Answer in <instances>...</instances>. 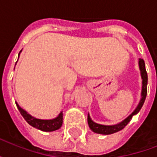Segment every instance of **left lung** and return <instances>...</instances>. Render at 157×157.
<instances>
[{"label":"left lung","instance_id":"8db88e82","mask_svg":"<svg viewBox=\"0 0 157 157\" xmlns=\"http://www.w3.org/2000/svg\"><path fill=\"white\" fill-rule=\"evenodd\" d=\"M139 65H140V72H141L142 92L141 99H140V103L137 106L136 109L130 115L128 116V118H125L123 122L116 125H109H109H102L96 124V123H94L91 119L88 114V116H87V122H88L89 127H90V128L92 129V131L95 132V133H98V134H102V135H111V134L116 133V132L119 131V130H121V129L124 128L125 126L128 124V122L130 121L132 117L135 115V114H137L139 111L141 109L142 106H143L144 102H145L146 94H147V81H148V77H147V72H146V70H145V61L142 59H139Z\"/></svg>","mask_w":157,"mask_h":157}]
</instances>
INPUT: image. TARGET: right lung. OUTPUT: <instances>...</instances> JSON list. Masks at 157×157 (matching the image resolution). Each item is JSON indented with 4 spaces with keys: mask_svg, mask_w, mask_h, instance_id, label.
Instances as JSON below:
<instances>
[{
    "mask_svg": "<svg viewBox=\"0 0 157 157\" xmlns=\"http://www.w3.org/2000/svg\"><path fill=\"white\" fill-rule=\"evenodd\" d=\"M17 107L18 109L19 112L21 113L22 116L24 118L26 121L29 123V124L42 130V131H55L56 129L61 127L62 123H63V113H60L57 118H54V119H50V120H43V119H39V118H35L32 117L31 115H29L28 113L24 111L23 109H21L17 103Z\"/></svg>",
    "mask_w": 157,
    "mask_h": 157,
    "instance_id": "add662e5",
    "label": "right lung"
}]
</instances>
